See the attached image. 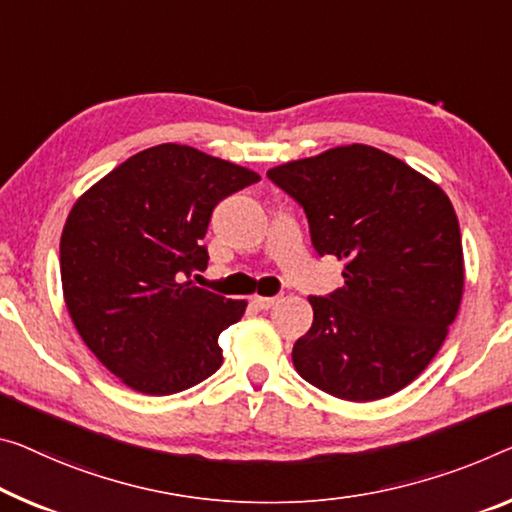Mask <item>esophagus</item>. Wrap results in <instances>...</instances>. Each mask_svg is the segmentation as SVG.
I'll return each mask as SVG.
<instances>
[{"mask_svg": "<svg viewBox=\"0 0 512 512\" xmlns=\"http://www.w3.org/2000/svg\"><path fill=\"white\" fill-rule=\"evenodd\" d=\"M251 302H254V306H256V309H261V311H267V309H272V306L279 302V297H261V295H256V297H254V300H251Z\"/></svg>", "mask_w": 512, "mask_h": 512, "instance_id": "esophagus-1", "label": "esophagus"}]
</instances>
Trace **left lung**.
Listing matches in <instances>:
<instances>
[{"mask_svg":"<svg viewBox=\"0 0 512 512\" xmlns=\"http://www.w3.org/2000/svg\"><path fill=\"white\" fill-rule=\"evenodd\" d=\"M267 178L304 208L318 254L345 261V286L309 297L313 325L293 345L295 371L355 403L407 387L442 348L465 288L460 224L442 187L364 144Z\"/></svg>","mask_w":512,"mask_h":512,"instance_id":"1","label":"left lung"}]
</instances>
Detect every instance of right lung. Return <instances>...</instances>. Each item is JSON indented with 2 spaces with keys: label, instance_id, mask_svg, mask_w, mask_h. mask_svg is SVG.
Returning a JSON list of instances; mask_svg holds the SVG:
<instances>
[{
  "label": "right lung",
  "instance_id": "right-lung-1",
  "mask_svg": "<svg viewBox=\"0 0 512 512\" xmlns=\"http://www.w3.org/2000/svg\"><path fill=\"white\" fill-rule=\"evenodd\" d=\"M261 176L238 164L160 144L84 192L61 233V283L82 341L123 384L148 396L194 387L222 366L217 338L242 318L190 281L208 267L212 210Z\"/></svg>",
  "mask_w": 512,
  "mask_h": 512
}]
</instances>
